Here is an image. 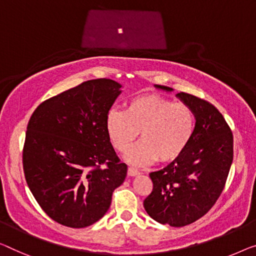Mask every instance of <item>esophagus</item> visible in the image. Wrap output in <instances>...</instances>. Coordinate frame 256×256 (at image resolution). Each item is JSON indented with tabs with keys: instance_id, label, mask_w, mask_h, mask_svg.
Wrapping results in <instances>:
<instances>
[{
	"instance_id": "obj_1",
	"label": "esophagus",
	"mask_w": 256,
	"mask_h": 256,
	"mask_svg": "<svg viewBox=\"0 0 256 256\" xmlns=\"http://www.w3.org/2000/svg\"><path fill=\"white\" fill-rule=\"evenodd\" d=\"M140 172L136 169H134V168H132V166H130L128 169V174L130 177H134V176H138Z\"/></svg>"
}]
</instances>
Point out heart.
I'll return each mask as SVG.
<instances>
[{
	"label": "heart",
	"mask_w": 256,
	"mask_h": 256,
	"mask_svg": "<svg viewBox=\"0 0 256 256\" xmlns=\"http://www.w3.org/2000/svg\"><path fill=\"white\" fill-rule=\"evenodd\" d=\"M196 126L190 106L158 94L138 95L125 104L123 112L110 110L106 118V134L118 152L126 150L140 132L141 141L124 155L133 166L177 160L192 141Z\"/></svg>",
	"instance_id": "heart-1"
}]
</instances>
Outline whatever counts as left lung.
I'll list each match as a JSON object with an SVG mask.
<instances>
[{
  "label": "left lung",
  "instance_id": "left-lung-1",
  "mask_svg": "<svg viewBox=\"0 0 256 256\" xmlns=\"http://www.w3.org/2000/svg\"><path fill=\"white\" fill-rule=\"evenodd\" d=\"M176 96L196 112V132L177 160L150 174L152 190L144 207L156 222L179 228L199 220L220 198L234 160V136L222 114L209 102L182 92Z\"/></svg>",
  "mask_w": 256,
  "mask_h": 256
}]
</instances>
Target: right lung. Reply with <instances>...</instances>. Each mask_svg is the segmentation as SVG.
Returning <instances> with one entry per match:
<instances>
[{"instance_id":"1","label":"right lung","mask_w":256,"mask_h":256,"mask_svg":"<svg viewBox=\"0 0 256 256\" xmlns=\"http://www.w3.org/2000/svg\"><path fill=\"white\" fill-rule=\"evenodd\" d=\"M120 93L115 80H88L42 102L30 118L22 150L26 182L44 212L62 226L98 222L125 180L128 166L106 130Z\"/></svg>"}]
</instances>
